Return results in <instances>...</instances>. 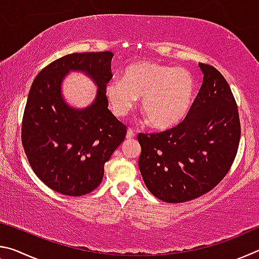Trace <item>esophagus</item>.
<instances>
[{"mask_svg": "<svg viewBox=\"0 0 259 259\" xmlns=\"http://www.w3.org/2000/svg\"><path fill=\"white\" fill-rule=\"evenodd\" d=\"M135 136H136L135 131H134V130H131V129H128V131H126V138H128V139H131V138H134Z\"/></svg>", "mask_w": 259, "mask_h": 259, "instance_id": "obj_1", "label": "esophagus"}]
</instances>
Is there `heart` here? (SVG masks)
<instances>
[{"label": "heart", "instance_id": "b5f03b06", "mask_svg": "<svg viewBox=\"0 0 259 259\" xmlns=\"http://www.w3.org/2000/svg\"><path fill=\"white\" fill-rule=\"evenodd\" d=\"M196 80L186 68L170 67L155 61H139L113 77L105 94L116 116L123 117L135 107L140 108L152 126L166 129L184 120L194 102Z\"/></svg>", "mask_w": 259, "mask_h": 259}]
</instances>
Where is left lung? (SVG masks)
I'll return each mask as SVG.
<instances>
[{
  "label": "left lung",
  "instance_id": "8db88e82",
  "mask_svg": "<svg viewBox=\"0 0 259 259\" xmlns=\"http://www.w3.org/2000/svg\"><path fill=\"white\" fill-rule=\"evenodd\" d=\"M199 66L203 82L184 121L137 137L145 185L168 203L186 202L211 191L229 172L239 148V112L229 83L211 65Z\"/></svg>",
  "mask_w": 259,
  "mask_h": 259
}]
</instances>
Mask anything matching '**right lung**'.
Here are the masks:
<instances>
[{
    "instance_id": "1",
    "label": "right lung",
    "mask_w": 259,
    "mask_h": 259,
    "mask_svg": "<svg viewBox=\"0 0 259 259\" xmlns=\"http://www.w3.org/2000/svg\"><path fill=\"white\" fill-rule=\"evenodd\" d=\"M111 51L71 54L37 74L26 103L21 142L41 181L64 195L93 192L104 177V164L123 142L126 126L107 108L105 87L113 77ZM69 70L84 71L99 87L95 102L83 110L64 103L61 82Z\"/></svg>"
}]
</instances>
